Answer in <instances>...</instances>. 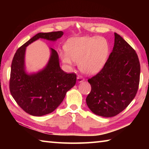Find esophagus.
<instances>
[{
  "label": "esophagus",
  "mask_w": 149,
  "mask_h": 149,
  "mask_svg": "<svg viewBox=\"0 0 149 149\" xmlns=\"http://www.w3.org/2000/svg\"><path fill=\"white\" fill-rule=\"evenodd\" d=\"M77 82L78 83H81L82 81H84V79L83 78V77L81 76V75H78V76L77 77Z\"/></svg>",
  "instance_id": "esophagus-1"
}]
</instances>
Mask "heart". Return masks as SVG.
<instances>
[{
    "mask_svg": "<svg viewBox=\"0 0 149 149\" xmlns=\"http://www.w3.org/2000/svg\"><path fill=\"white\" fill-rule=\"evenodd\" d=\"M65 52H60L63 63L73 65L79 62L81 71L87 75L100 72L107 62L110 47L107 40L100 37H79L68 39L64 45Z\"/></svg>",
    "mask_w": 149,
    "mask_h": 149,
    "instance_id": "b5f03b06",
    "label": "heart"
}]
</instances>
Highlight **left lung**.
<instances>
[{
	"instance_id": "8db88e82",
	"label": "left lung",
	"mask_w": 149,
	"mask_h": 149,
	"mask_svg": "<svg viewBox=\"0 0 149 149\" xmlns=\"http://www.w3.org/2000/svg\"><path fill=\"white\" fill-rule=\"evenodd\" d=\"M112 52L102 69L88 79L91 91L86 98L96 115L115 116L125 109L137 94L140 80V63L135 50L114 33Z\"/></svg>"
}]
</instances>
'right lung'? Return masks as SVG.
<instances>
[{
	"instance_id": "add662e5",
	"label": "right lung",
	"mask_w": 149,
	"mask_h": 149,
	"mask_svg": "<svg viewBox=\"0 0 149 149\" xmlns=\"http://www.w3.org/2000/svg\"><path fill=\"white\" fill-rule=\"evenodd\" d=\"M62 31L39 33L20 47L15 53L11 65L10 91L22 109L30 115L41 116L50 114L64 100L68 91L76 83V74H67L60 68L57 52L51 50L50 59L44 69L35 74L25 71L26 47L40 38L55 41Z\"/></svg>"
}]
</instances>
